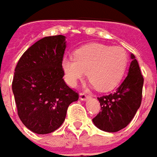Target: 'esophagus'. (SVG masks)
<instances>
[{"instance_id": "esophagus-1", "label": "esophagus", "mask_w": 157, "mask_h": 157, "mask_svg": "<svg viewBox=\"0 0 157 157\" xmlns=\"http://www.w3.org/2000/svg\"><path fill=\"white\" fill-rule=\"evenodd\" d=\"M88 98H90V96L86 95L85 93H80V99L82 101H85Z\"/></svg>"}]
</instances>
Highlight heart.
<instances>
[{"label":"heart","instance_id":"1","mask_svg":"<svg viewBox=\"0 0 157 157\" xmlns=\"http://www.w3.org/2000/svg\"><path fill=\"white\" fill-rule=\"evenodd\" d=\"M127 64L128 55L123 47L94 43L76 50L75 58L63 59L61 65L68 85L75 87L88 74L91 85L106 92L119 85Z\"/></svg>","mask_w":157,"mask_h":157}]
</instances>
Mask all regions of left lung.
I'll use <instances>...</instances> for the list:
<instances>
[{
  "label": "left lung",
  "instance_id": "left-lung-1",
  "mask_svg": "<svg viewBox=\"0 0 157 157\" xmlns=\"http://www.w3.org/2000/svg\"><path fill=\"white\" fill-rule=\"evenodd\" d=\"M130 59L127 75L116 91L98 98L102 111L92 121L102 131L115 133L125 128L140 108L144 80L133 53Z\"/></svg>",
  "mask_w": 157,
  "mask_h": 157
}]
</instances>
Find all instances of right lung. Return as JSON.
Instances as JSON below:
<instances>
[{"instance_id": "add662e5", "label": "right lung", "mask_w": 157, "mask_h": 157, "mask_svg": "<svg viewBox=\"0 0 157 157\" xmlns=\"http://www.w3.org/2000/svg\"><path fill=\"white\" fill-rule=\"evenodd\" d=\"M67 47L62 35L41 38L17 62L12 82L18 116L33 133H52L64 122L68 105L78 94L63 80Z\"/></svg>"}]
</instances>
